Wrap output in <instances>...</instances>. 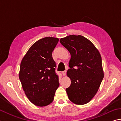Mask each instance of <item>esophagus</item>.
Here are the masks:
<instances>
[{
  "label": "esophagus",
  "instance_id": "34e87169",
  "mask_svg": "<svg viewBox=\"0 0 121 121\" xmlns=\"http://www.w3.org/2000/svg\"><path fill=\"white\" fill-rule=\"evenodd\" d=\"M66 73H67V71H66V70H65V71H63L62 72V74H63V75L64 76H65V75H66Z\"/></svg>",
  "mask_w": 121,
  "mask_h": 121
}]
</instances>
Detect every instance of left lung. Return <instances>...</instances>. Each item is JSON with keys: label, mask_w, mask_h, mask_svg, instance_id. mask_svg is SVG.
I'll list each match as a JSON object with an SVG mask.
<instances>
[{"label": "left lung", "mask_w": 121, "mask_h": 121, "mask_svg": "<svg viewBox=\"0 0 121 121\" xmlns=\"http://www.w3.org/2000/svg\"><path fill=\"white\" fill-rule=\"evenodd\" d=\"M60 42L71 55L67 71L71 80L66 89L68 97L75 104H87L97 93L104 76L99 52L91 41L79 35L67 36Z\"/></svg>", "instance_id": "1"}]
</instances>
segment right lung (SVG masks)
Listing matches in <instances>:
<instances>
[{"label": "right lung", "mask_w": 121, "mask_h": 121, "mask_svg": "<svg viewBox=\"0 0 121 121\" xmlns=\"http://www.w3.org/2000/svg\"><path fill=\"white\" fill-rule=\"evenodd\" d=\"M58 42V38L53 37L39 39L30 47L21 61L19 78L26 96L36 106L51 104L59 86L56 62L52 57Z\"/></svg>", "instance_id": "1"}]
</instances>
